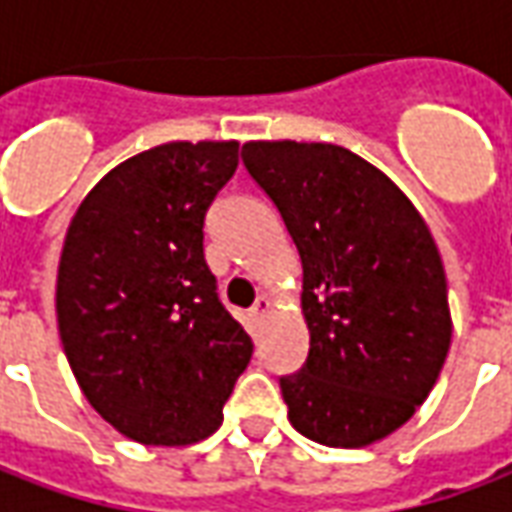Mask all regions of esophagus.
Wrapping results in <instances>:
<instances>
[{"label":"esophagus","mask_w":512,"mask_h":512,"mask_svg":"<svg viewBox=\"0 0 512 512\" xmlns=\"http://www.w3.org/2000/svg\"><path fill=\"white\" fill-rule=\"evenodd\" d=\"M268 307H271V304H268V299H263V296H260V299L255 301V307L249 310V318H252V321H255V323H260V321H263V318H266Z\"/></svg>","instance_id":"34e87169"}]
</instances>
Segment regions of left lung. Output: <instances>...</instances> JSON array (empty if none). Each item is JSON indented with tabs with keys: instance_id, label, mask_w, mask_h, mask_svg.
I'll list each match as a JSON object with an SVG mask.
<instances>
[{
	"instance_id": "8db88e82",
	"label": "left lung",
	"mask_w": 512,
	"mask_h": 512,
	"mask_svg": "<svg viewBox=\"0 0 512 512\" xmlns=\"http://www.w3.org/2000/svg\"><path fill=\"white\" fill-rule=\"evenodd\" d=\"M246 172L277 205L304 268L310 354L279 378L290 425L365 447L414 417L452 337L428 224L381 169L323 142H246Z\"/></svg>"
}]
</instances>
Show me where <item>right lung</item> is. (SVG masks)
Masks as SVG:
<instances>
[{
    "label": "right lung",
    "instance_id": "right-lung-1",
    "mask_svg": "<svg viewBox=\"0 0 512 512\" xmlns=\"http://www.w3.org/2000/svg\"><path fill=\"white\" fill-rule=\"evenodd\" d=\"M238 169V142H169L128 158L73 216L57 321L84 397L123 436L208 439L252 359L224 310L202 227Z\"/></svg>",
    "mask_w": 512,
    "mask_h": 512
}]
</instances>
